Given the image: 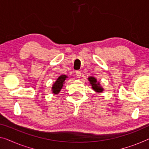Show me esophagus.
Here are the masks:
<instances>
[{
	"mask_svg": "<svg viewBox=\"0 0 149 149\" xmlns=\"http://www.w3.org/2000/svg\"><path fill=\"white\" fill-rule=\"evenodd\" d=\"M76 75L78 78H80L81 77V71L80 70H77L76 71Z\"/></svg>",
	"mask_w": 149,
	"mask_h": 149,
	"instance_id": "esophagus-1",
	"label": "esophagus"
}]
</instances>
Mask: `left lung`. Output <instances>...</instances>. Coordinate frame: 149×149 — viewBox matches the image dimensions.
I'll return each instance as SVG.
<instances>
[{"label": "left lung", "mask_w": 149, "mask_h": 149, "mask_svg": "<svg viewBox=\"0 0 149 149\" xmlns=\"http://www.w3.org/2000/svg\"><path fill=\"white\" fill-rule=\"evenodd\" d=\"M88 81L90 82V83L92 86L93 89L95 91H96L97 93H102L103 91V88L100 86V83L98 82H97V79H95V77H89L88 78Z\"/></svg>", "instance_id": "1"}]
</instances>
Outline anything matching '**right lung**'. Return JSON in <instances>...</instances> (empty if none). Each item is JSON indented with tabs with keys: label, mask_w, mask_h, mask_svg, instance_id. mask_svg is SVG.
<instances>
[{
	"label": "right lung",
	"mask_w": 149,
	"mask_h": 149,
	"mask_svg": "<svg viewBox=\"0 0 149 149\" xmlns=\"http://www.w3.org/2000/svg\"><path fill=\"white\" fill-rule=\"evenodd\" d=\"M67 77H67L65 74H62L57 79L56 82L53 84L52 87V91L54 95H57V94L59 93L61 88H63V84H65V81Z\"/></svg>",
	"instance_id": "right-lung-1"
}]
</instances>
